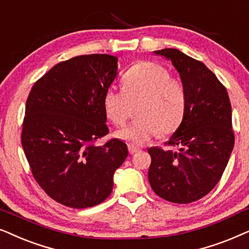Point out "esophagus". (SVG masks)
<instances>
[{
	"mask_svg": "<svg viewBox=\"0 0 249 249\" xmlns=\"http://www.w3.org/2000/svg\"><path fill=\"white\" fill-rule=\"evenodd\" d=\"M128 147V151H130V154H135V152H138V151H140V148L138 147V145H134V144H128L127 145Z\"/></svg>",
	"mask_w": 249,
	"mask_h": 249,
	"instance_id": "obj_1",
	"label": "esophagus"
}]
</instances>
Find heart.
I'll list each match as a JSON object with an SVG mask.
<instances>
[{"instance_id": "b5f03b06", "label": "heart", "mask_w": 249, "mask_h": 249, "mask_svg": "<svg viewBox=\"0 0 249 249\" xmlns=\"http://www.w3.org/2000/svg\"><path fill=\"white\" fill-rule=\"evenodd\" d=\"M138 119L117 132V137L134 144L147 142L158 133L171 134L180 126L187 109V93L181 81L171 77L163 66L150 61L134 65L123 78V90L109 89L104 109L109 121L123 126L138 104Z\"/></svg>"}]
</instances>
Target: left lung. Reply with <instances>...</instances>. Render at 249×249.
I'll use <instances>...</instances> for the list:
<instances>
[{
    "label": "left lung",
    "instance_id": "1",
    "mask_svg": "<svg viewBox=\"0 0 249 249\" xmlns=\"http://www.w3.org/2000/svg\"><path fill=\"white\" fill-rule=\"evenodd\" d=\"M155 53L170 59L180 74L187 109L181 125L165 143L178 150L148 149L149 183L163 199L189 204L206 196L227 167L234 144L230 99L225 86L201 61L177 49Z\"/></svg>",
    "mask_w": 249,
    "mask_h": 249
}]
</instances>
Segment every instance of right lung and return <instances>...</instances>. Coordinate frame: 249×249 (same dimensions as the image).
Instances as JSON below:
<instances>
[{"mask_svg":"<svg viewBox=\"0 0 249 249\" xmlns=\"http://www.w3.org/2000/svg\"><path fill=\"white\" fill-rule=\"evenodd\" d=\"M109 54H86L59 62L35 82L26 102L21 144L32 174L46 195L71 208L107 199L112 177L127 145L110 139L104 95L117 75Z\"/></svg>","mask_w":249,"mask_h":249,"instance_id":"obj_1","label":"right lung"}]
</instances>
